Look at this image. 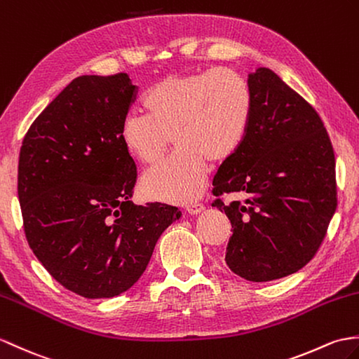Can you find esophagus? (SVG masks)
Here are the masks:
<instances>
[{
	"mask_svg": "<svg viewBox=\"0 0 359 359\" xmlns=\"http://www.w3.org/2000/svg\"><path fill=\"white\" fill-rule=\"evenodd\" d=\"M203 210H205V205L203 203H191V205L187 206V211L191 215H196L198 212H202Z\"/></svg>",
	"mask_w": 359,
	"mask_h": 359,
	"instance_id": "esophagus-1",
	"label": "esophagus"
}]
</instances>
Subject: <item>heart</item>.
<instances>
[{"label":"heart","instance_id":"1","mask_svg":"<svg viewBox=\"0 0 359 359\" xmlns=\"http://www.w3.org/2000/svg\"><path fill=\"white\" fill-rule=\"evenodd\" d=\"M145 114L131 113L122 123V144L140 163L159 161L170 144L177 149L145 172L142 193L149 200L185 205L202 193L208 161L234 154L252 119V93L237 72L219 69L170 74L144 97Z\"/></svg>","mask_w":359,"mask_h":359}]
</instances>
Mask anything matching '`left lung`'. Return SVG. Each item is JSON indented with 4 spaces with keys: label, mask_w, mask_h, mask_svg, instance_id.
Here are the masks:
<instances>
[{
    "label": "left lung",
    "mask_w": 359,
    "mask_h": 359,
    "mask_svg": "<svg viewBox=\"0 0 359 359\" xmlns=\"http://www.w3.org/2000/svg\"><path fill=\"white\" fill-rule=\"evenodd\" d=\"M248 86L251 125L214 176L212 206L232 224L229 269L263 283L304 268L320 249L337 210L335 154L318 113L278 74L260 67ZM231 192L245 202L224 205Z\"/></svg>",
    "instance_id": "1"
}]
</instances>
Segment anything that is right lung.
<instances>
[{"instance_id":"1","label":"right lung","mask_w":359,"mask_h":359,"mask_svg":"<svg viewBox=\"0 0 359 359\" xmlns=\"http://www.w3.org/2000/svg\"><path fill=\"white\" fill-rule=\"evenodd\" d=\"M137 87L127 73L73 79L24 136L18 197L24 234L47 272L86 298L140 278L176 206L130 202L137 171L122 123Z\"/></svg>"}]
</instances>
